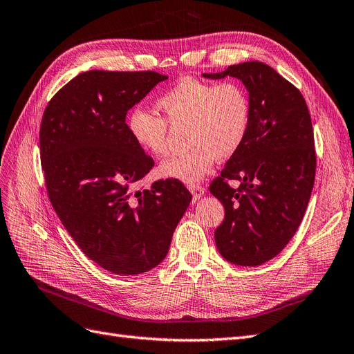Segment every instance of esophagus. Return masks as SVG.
Masks as SVG:
<instances>
[{
	"instance_id": "obj_1",
	"label": "esophagus",
	"mask_w": 354,
	"mask_h": 354,
	"mask_svg": "<svg viewBox=\"0 0 354 354\" xmlns=\"http://www.w3.org/2000/svg\"><path fill=\"white\" fill-rule=\"evenodd\" d=\"M187 187H189V190H190V194L194 195V199H195V201H198L199 198L203 196V194H205V189H203V187L199 186V185H189Z\"/></svg>"
}]
</instances>
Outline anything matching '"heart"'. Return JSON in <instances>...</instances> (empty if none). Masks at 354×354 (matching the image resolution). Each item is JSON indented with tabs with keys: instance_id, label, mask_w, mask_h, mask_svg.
Returning <instances> with one entry per match:
<instances>
[{
	"instance_id": "1",
	"label": "heart",
	"mask_w": 354,
	"mask_h": 354,
	"mask_svg": "<svg viewBox=\"0 0 354 354\" xmlns=\"http://www.w3.org/2000/svg\"><path fill=\"white\" fill-rule=\"evenodd\" d=\"M165 120L146 109H134L127 128L136 145L153 156L168 151V124L186 125L185 153L160 162L158 176L195 185L205 177L214 160H226L238 152L251 121L250 97L241 84H211L183 78L156 100Z\"/></svg>"
}]
</instances>
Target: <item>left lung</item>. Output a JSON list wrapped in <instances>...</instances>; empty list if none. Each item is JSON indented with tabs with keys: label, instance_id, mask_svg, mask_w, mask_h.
<instances>
[{
	"label": "left lung",
	"instance_id": "obj_1",
	"mask_svg": "<svg viewBox=\"0 0 354 354\" xmlns=\"http://www.w3.org/2000/svg\"><path fill=\"white\" fill-rule=\"evenodd\" d=\"M202 77L238 78L250 94L248 134L209 192L226 211L214 234L223 259L260 266L285 248L304 217L316 173L312 120L298 88L263 62Z\"/></svg>",
	"mask_w": 354,
	"mask_h": 354
}]
</instances>
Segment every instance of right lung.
I'll use <instances>...</instances> for the list:
<instances>
[{"instance_id": "obj_1", "label": "right lung", "mask_w": 354, "mask_h": 354, "mask_svg": "<svg viewBox=\"0 0 354 354\" xmlns=\"http://www.w3.org/2000/svg\"><path fill=\"white\" fill-rule=\"evenodd\" d=\"M153 71H88L50 100L39 130L51 205L81 251L115 274H140L165 259L192 201L167 178L131 192L153 159L131 138L127 112L156 84Z\"/></svg>"}]
</instances>
